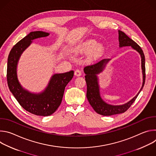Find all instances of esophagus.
<instances>
[{
  "label": "esophagus",
  "mask_w": 156,
  "mask_h": 156,
  "mask_svg": "<svg viewBox=\"0 0 156 156\" xmlns=\"http://www.w3.org/2000/svg\"><path fill=\"white\" fill-rule=\"evenodd\" d=\"M75 75L76 76H80L81 75V72L79 70H76L75 71Z\"/></svg>",
  "instance_id": "obj_1"
}]
</instances>
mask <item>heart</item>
Segmentation results:
<instances>
[{"instance_id":"obj_1","label":"heart","mask_w":156,"mask_h":156,"mask_svg":"<svg viewBox=\"0 0 156 156\" xmlns=\"http://www.w3.org/2000/svg\"><path fill=\"white\" fill-rule=\"evenodd\" d=\"M98 46V44L96 42H87L84 44H83L82 46L80 48L78 52L80 54H88L90 53L95 50V51L93 52L91 58H96L97 57L101 52V49L98 48L96 50Z\"/></svg>"}]
</instances>
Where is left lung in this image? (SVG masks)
I'll use <instances>...</instances> for the list:
<instances>
[{
    "label": "left lung",
    "mask_w": 156,
    "mask_h": 156,
    "mask_svg": "<svg viewBox=\"0 0 156 156\" xmlns=\"http://www.w3.org/2000/svg\"><path fill=\"white\" fill-rule=\"evenodd\" d=\"M119 48L131 46V48L139 53L141 58V70L143 74V83L141 87L137 94L128 102L121 105L110 104L104 101L101 97L100 85L98 75L102 73L105 69L107 64L110 59H103L98 63L87 66L84 69L85 73V80L87 84L86 98L96 112L102 115L110 116L125 112V111L134 102L142 89L145 82V57L141 48L125 33L119 30Z\"/></svg>",
    "instance_id": "left-lung-1"
}]
</instances>
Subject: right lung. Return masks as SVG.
<instances>
[{
	"label": "right lung",
	"instance_id": "1",
	"mask_svg": "<svg viewBox=\"0 0 156 156\" xmlns=\"http://www.w3.org/2000/svg\"><path fill=\"white\" fill-rule=\"evenodd\" d=\"M49 33L41 31H32L13 47L7 62V83L9 90L20 105L28 112L39 116L46 117L54 113L62 102L65 86L72 79L73 70L55 73L44 90L32 93L25 89L19 81L17 66L23 52L36 39L47 37Z\"/></svg>",
	"mask_w": 156,
	"mask_h": 156
}]
</instances>
